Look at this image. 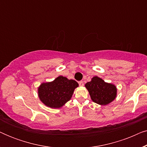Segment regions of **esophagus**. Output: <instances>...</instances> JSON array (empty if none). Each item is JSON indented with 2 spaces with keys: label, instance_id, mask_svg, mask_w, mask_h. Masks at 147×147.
I'll use <instances>...</instances> for the list:
<instances>
[{
  "label": "esophagus",
  "instance_id": "obj_1",
  "mask_svg": "<svg viewBox=\"0 0 147 147\" xmlns=\"http://www.w3.org/2000/svg\"><path fill=\"white\" fill-rule=\"evenodd\" d=\"M79 85H80V86H84V82L83 81L79 82Z\"/></svg>",
  "mask_w": 147,
  "mask_h": 147
}]
</instances>
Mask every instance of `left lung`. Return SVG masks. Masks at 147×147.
<instances>
[{"label": "left lung", "instance_id": "obj_1", "mask_svg": "<svg viewBox=\"0 0 147 147\" xmlns=\"http://www.w3.org/2000/svg\"><path fill=\"white\" fill-rule=\"evenodd\" d=\"M90 98L95 103L102 106L110 104L116 98L117 88L113 84L107 83L102 78L94 76L85 84Z\"/></svg>", "mask_w": 147, "mask_h": 147}]
</instances>
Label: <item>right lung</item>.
<instances>
[{"instance_id": "obj_1", "label": "right lung", "mask_w": 147, "mask_h": 147, "mask_svg": "<svg viewBox=\"0 0 147 147\" xmlns=\"http://www.w3.org/2000/svg\"><path fill=\"white\" fill-rule=\"evenodd\" d=\"M79 84L74 80L60 76L53 81L43 82L38 88L39 100L47 107L60 108L70 100Z\"/></svg>"}]
</instances>
